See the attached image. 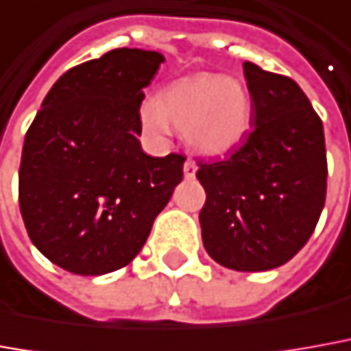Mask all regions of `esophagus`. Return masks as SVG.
Listing matches in <instances>:
<instances>
[{
    "label": "esophagus",
    "instance_id": "esophagus-1",
    "mask_svg": "<svg viewBox=\"0 0 351 351\" xmlns=\"http://www.w3.org/2000/svg\"><path fill=\"white\" fill-rule=\"evenodd\" d=\"M195 171H197V165H195V161H192V159H186V163H184V176H186V178H192V176H195Z\"/></svg>",
    "mask_w": 351,
    "mask_h": 351
}]
</instances>
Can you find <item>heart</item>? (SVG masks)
<instances>
[{
    "mask_svg": "<svg viewBox=\"0 0 351 351\" xmlns=\"http://www.w3.org/2000/svg\"><path fill=\"white\" fill-rule=\"evenodd\" d=\"M140 115L149 132L163 134L171 121L184 128L195 149L217 156L230 152L247 134L252 97L236 78L197 75L163 88L157 101L142 104Z\"/></svg>",
    "mask_w": 351,
    "mask_h": 351,
    "instance_id": "heart-1",
    "label": "heart"
}]
</instances>
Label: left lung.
<instances>
[{"label":"left lung","mask_w":351,"mask_h":351,"mask_svg":"<svg viewBox=\"0 0 351 351\" xmlns=\"http://www.w3.org/2000/svg\"><path fill=\"white\" fill-rule=\"evenodd\" d=\"M252 132L223 159L197 161L206 190L199 211L207 254L234 271L285 265L313 234L326 199L321 117L290 76L250 61Z\"/></svg>","instance_id":"obj_1"}]
</instances>
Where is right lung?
Wrapping results in <instances>:
<instances>
[{
    "label": "right lung",
    "instance_id": "add662e5",
    "mask_svg": "<svg viewBox=\"0 0 351 351\" xmlns=\"http://www.w3.org/2000/svg\"><path fill=\"white\" fill-rule=\"evenodd\" d=\"M165 59L119 47L69 69L26 130L19 207L32 244L69 273L128 265L182 180V154L142 152L140 106Z\"/></svg>",
    "mask_w": 351,
    "mask_h": 351
}]
</instances>
